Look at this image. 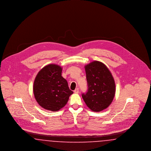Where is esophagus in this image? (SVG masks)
Returning a JSON list of instances; mask_svg holds the SVG:
<instances>
[{"instance_id":"1","label":"esophagus","mask_w":151,"mask_h":151,"mask_svg":"<svg viewBox=\"0 0 151 151\" xmlns=\"http://www.w3.org/2000/svg\"><path fill=\"white\" fill-rule=\"evenodd\" d=\"M79 92V88H76V89H75V91H74V93H78Z\"/></svg>"}]
</instances>
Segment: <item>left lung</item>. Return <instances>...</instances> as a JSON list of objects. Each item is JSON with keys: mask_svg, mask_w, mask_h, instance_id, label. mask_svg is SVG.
<instances>
[{"mask_svg": "<svg viewBox=\"0 0 151 151\" xmlns=\"http://www.w3.org/2000/svg\"><path fill=\"white\" fill-rule=\"evenodd\" d=\"M88 91L82 94L87 106L94 112H99L111 104L115 93L114 78L108 67L99 61L86 65Z\"/></svg>", "mask_w": 151, "mask_h": 151, "instance_id": "obj_1", "label": "left lung"}]
</instances>
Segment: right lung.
<instances>
[{
  "instance_id": "1",
  "label": "right lung",
  "mask_w": 151,
  "mask_h": 151,
  "mask_svg": "<svg viewBox=\"0 0 151 151\" xmlns=\"http://www.w3.org/2000/svg\"><path fill=\"white\" fill-rule=\"evenodd\" d=\"M62 68L57 65L45 66L36 76L33 93L38 104L45 109L57 111L64 107L73 93L62 76Z\"/></svg>"
}]
</instances>
